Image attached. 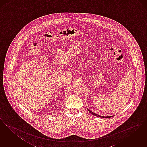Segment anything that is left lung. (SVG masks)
Returning a JSON list of instances; mask_svg holds the SVG:
<instances>
[{
  "label": "left lung",
  "instance_id": "1",
  "mask_svg": "<svg viewBox=\"0 0 147 147\" xmlns=\"http://www.w3.org/2000/svg\"><path fill=\"white\" fill-rule=\"evenodd\" d=\"M88 109V111L90 112V114H92V115H94V116H97V117H102V118H108V117H113V116H100V115H98V114H96L95 113H94L93 112H92V111H91L90 110V109Z\"/></svg>",
  "mask_w": 147,
  "mask_h": 147
}]
</instances>
